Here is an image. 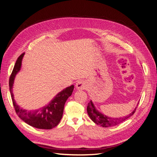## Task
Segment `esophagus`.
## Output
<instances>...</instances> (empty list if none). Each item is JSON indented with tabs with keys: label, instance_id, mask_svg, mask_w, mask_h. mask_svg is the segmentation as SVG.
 I'll return each instance as SVG.
<instances>
[{
	"label": "esophagus",
	"instance_id": "1",
	"mask_svg": "<svg viewBox=\"0 0 157 157\" xmlns=\"http://www.w3.org/2000/svg\"><path fill=\"white\" fill-rule=\"evenodd\" d=\"M86 83L84 82V80H78V81L76 83V88L78 90H82L86 88Z\"/></svg>",
	"mask_w": 157,
	"mask_h": 157
}]
</instances>
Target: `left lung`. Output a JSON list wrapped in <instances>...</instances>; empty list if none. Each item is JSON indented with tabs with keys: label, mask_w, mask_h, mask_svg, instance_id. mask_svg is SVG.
<instances>
[{
	"label": "left lung",
	"mask_w": 157,
	"mask_h": 157,
	"mask_svg": "<svg viewBox=\"0 0 157 157\" xmlns=\"http://www.w3.org/2000/svg\"><path fill=\"white\" fill-rule=\"evenodd\" d=\"M137 105H138V104H137ZM136 107L130 115H128L126 117L121 118H111L103 115V114L101 113L98 110H97V109L94 106L93 102L91 100L88 103L87 113L90 118H91L92 121L96 123V124L101 126L102 127L107 128L116 126L118 124H120L121 122L126 121L130 117L134 115V113L136 111Z\"/></svg>",
	"instance_id": "obj_1"
}]
</instances>
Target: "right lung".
Wrapping results in <instances>:
<instances>
[{
	"label": "right lung",
	"mask_w": 157,
	"mask_h": 157,
	"mask_svg": "<svg viewBox=\"0 0 157 157\" xmlns=\"http://www.w3.org/2000/svg\"><path fill=\"white\" fill-rule=\"evenodd\" d=\"M24 54L25 53L21 54L16 60L9 80V87L14 109L18 117L27 124L39 129H52L59 124L62 118L65 103L72 94L74 86L71 85L65 88L57 94L48 105L39 109L28 111L20 107L14 99L12 88L14 79L21 69V61Z\"/></svg>",
	"instance_id": "1"
}]
</instances>
